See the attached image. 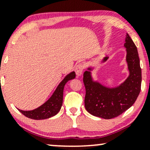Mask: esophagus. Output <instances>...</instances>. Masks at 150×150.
I'll list each match as a JSON object with an SVG mask.
<instances>
[{
	"label": "esophagus",
	"instance_id": "1",
	"mask_svg": "<svg viewBox=\"0 0 150 150\" xmlns=\"http://www.w3.org/2000/svg\"><path fill=\"white\" fill-rule=\"evenodd\" d=\"M83 70V65L82 64H78V65L76 67L75 72L77 76H81L82 74Z\"/></svg>",
	"mask_w": 150,
	"mask_h": 150
}]
</instances>
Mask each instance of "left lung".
Segmentation results:
<instances>
[{
  "mask_svg": "<svg viewBox=\"0 0 150 150\" xmlns=\"http://www.w3.org/2000/svg\"><path fill=\"white\" fill-rule=\"evenodd\" d=\"M125 47L126 61L129 75L119 86L109 88L94 81L91 75V68L83 74V81L86 88L84 104L86 111L92 115L105 120L114 118L133 105L141 90L142 70L137 49L127 33ZM108 57H104L103 62Z\"/></svg>",
  "mask_w": 150,
  "mask_h": 150,
  "instance_id": "obj_1",
  "label": "left lung"
}]
</instances>
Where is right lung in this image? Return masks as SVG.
<instances>
[{
	"label": "right lung",
	"mask_w": 150,
	"mask_h": 150,
	"mask_svg": "<svg viewBox=\"0 0 150 150\" xmlns=\"http://www.w3.org/2000/svg\"><path fill=\"white\" fill-rule=\"evenodd\" d=\"M76 77L74 71L71 72L65 78L63 79L57 86L55 91L52 96L49 98L47 101L42 104L41 107L36 108V109L30 111H23L18 109L24 116L32 119V120H45L54 117L60 111L63 103V94H64V88L67 82L69 80L74 79Z\"/></svg>",
	"instance_id": "add662e5"
}]
</instances>
